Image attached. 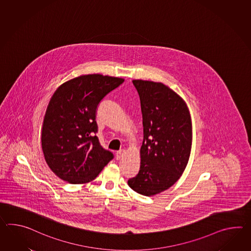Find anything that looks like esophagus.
I'll list each match as a JSON object with an SVG mask.
<instances>
[{
    "mask_svg": "<svg viewBox=\"0 0 251 251\" xmlns=\"http://www.w3.org/2000/svg\"><path fill=\"white\" fill-rule=\"evenodd\" d=\"M125 153L124 150H121V151L116 152V159H121L123 157V154Z\"/></svg>",
    "mask_w": 251,
    "mask_h": 251,
    "instance_id": "34e87169",
    "label": "esophagus"
}]
</instances>
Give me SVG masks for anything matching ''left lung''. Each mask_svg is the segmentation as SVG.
<instances>
[{
	"instance_id": "1",
	"label": "left lung",
	"mask_w": 251,
	"mask_h": 251,
	"mask_svg": "<svg viewBox=\"0 0 251 251\" xmlns=\"http://www.w3.org/2000/svg\"><path fill=\"white\" fill-rule=\"evenodd\" d=\"M140 99L143 142L138 175L128 186L140 195H157L171 187L189 160L192 122L184 100L162 83L133 80Z\"/></svg>"
}]
</instances>
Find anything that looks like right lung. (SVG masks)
Segmentation results:
<instances>
[{"mask_svg":"<svg viewBox=\"0 0 251 251\" xmlns=\"http://www.w3.org/2000/svg\"><path fill=\"white\" fill-rule=\"evenodd\" d=\"M124 79L98 74L74 78L61 84L45 114L41 146L53 173L70 184H85L113 158L100 146L96 111L100 100Z\"/></svg>","mask_w":251,"mask_h":251,"instance_id":"obj_1","label":"right lung"}]
</instances>
